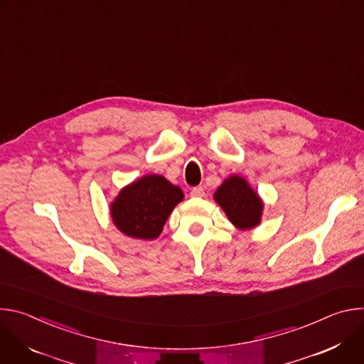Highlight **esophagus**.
<instances>
[{
  "mask_svg": "<svg viewBox=\"0 0 364 364\" xmlns=\"http://www.w3.org/2000/svg\"><path fill=\"white\" fill-rule=\"evenodd\" d=\"M190 194H191V197H203L204 196V187H201V186L193 187Z\"/></svg>",
  "mask_w": 364,
  "mask_h": 364,
  "instance_id": "34e87169",
  "label": "esophagus"
}]
</instances>
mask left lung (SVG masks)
<instances>
[{"mask_svg": "<svg viewBox=\"0 0 364 364\" xmlns=\"http://www.w3.org/2000/svg\"><path fill=\"white\" fill-rule=\"evenodd\" d=\"M213 197L235 228L249 230L261 223L264 203L243 177L230 176Z\"/></svg>", "mask_w": 364, "mask_h": 364, "instance_id": "8db88e82", "label": "left lung"}]
</instances>
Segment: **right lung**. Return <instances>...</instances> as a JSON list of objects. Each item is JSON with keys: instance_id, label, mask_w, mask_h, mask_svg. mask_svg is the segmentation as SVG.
Masks as SVG:
<instances>
[{"instance_id": "obj_1", "label": "right lung", "mask_w": 364, "mask_h": 364, "mask_svg": "<svg viewBox=\"0 0 364 364\" xmlns=\"http://www.w3.org/2000/svg\"><path fill=\"white\" fill-rule=\"evenodd\" d=\"M184 198L166 177L148 174L124 187L111 203L114 225L134 239H157L174 207Z\"/></svg>"}]
</instances>
